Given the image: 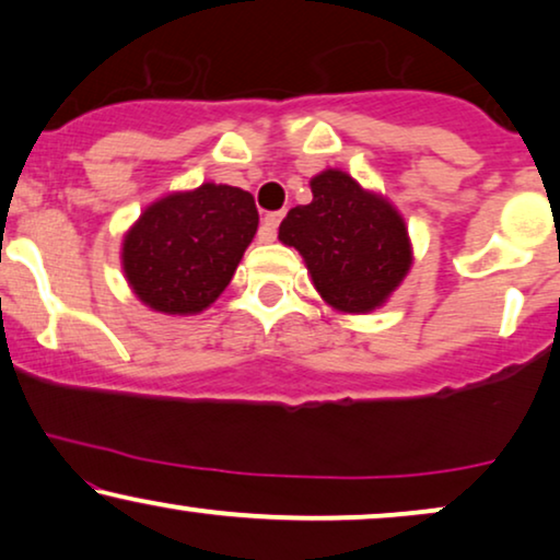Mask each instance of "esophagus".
I'll return each mask as SVG.
<instances>
[{
	"label": "esophagus",
	"mask_w": 560,
	"mask_h": 560,
	"mask_svg": "<svg viewBox=\"0 0 560 560\" xmlns=\"http://www.w3.org/2000/svg\"><path fill=\"white\" fill-rule=\"evenodd\" d=\"M284 218V212H268L264 218V225L258 230V241L260 243H271L276 237V230H279V222Z\"/></svg>",
	"instance_id": "34e87169"
}]
</instances>
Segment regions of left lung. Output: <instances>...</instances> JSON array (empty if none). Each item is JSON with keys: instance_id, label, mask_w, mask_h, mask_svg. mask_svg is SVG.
Listing matches in <instances>:
<instances>
[{"instance_id": "obj_1", "label": "left lung", "mask_w": 560, "mask_h": 560, "mask_svg": "<svg viewBox=\"0 0 560 560\" xmlns=\"http://www.w3.org/2000/svg\"><path fill=\"white\" fill-rule=\"evenodd\" d=\"M310 186L312 202L289 210L279 241L302 253L317 292L335 310H376L412 264L405 220L342 171H323Z\"/></svg>"}]
</instances>
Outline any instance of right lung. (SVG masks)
Masks as SVG:
<instances>
[{
    "mask_svg": "<svg viewBox=\"0 0 560 560\" xmlns=\"http://www.w3.org/2000/svg\"><path fill=\"white\" fill-rule=\"evenodd\" d=\"M256 230V202L237 186L168 194L125 235V276L151 310L197 315L225 292Z\"/></svg>",
    "mask_w": 560,
    "mask_h": 560,
    "instance_id": "1",
    "label": "right lung"
}]
</instances>
